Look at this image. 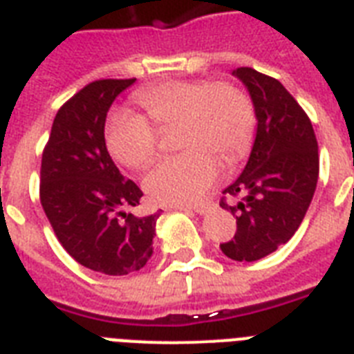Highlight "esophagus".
<instances>
[{
  "mask_svg": "<svg viewBox=\"0 0 354 354\" xmlns=\"http://www.w3.org/2000/svg\"><path fill=\"white\" fill-rule=\"evenodd\" d=\"M212 203L211 202H205V203H200V205H194V207H176V209H180V211H194L198 212V214H205V212L211 211Z\"/></svg>",
  "mask_w": 354,
  "mask_h": 354,
  "instance_id": "34e87169",
  "label": "esophagus"
}]
</instances>
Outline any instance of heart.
Segmentation results:
<instances>
[{"label": "heart", "mask_w": 354, "mask_h": 354, "mask_svg": "<svg viewBox=\"0 0 354 354\" xmlns=\"http://www.w3.org/2000/svg\"><path fill=\"white\" fill-rule=\"evenodd\" d=\"M134 102L143 116L114 112L105 145L120 165L145 169L160 152V132L176 131L182 154L169 158L145 178V191L162 205L198 202L218 176V160L234 163L249 151L257 125L254 103L229 80H171L140 88Z\"/></svg>", "instance_id": "heart-1"}]
</instances>
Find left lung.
Wrapping results in <instances>:
<instances>
[{
	"label": "left lung",
	"instance_id": "8db88e82",
	"mask_svg": "<svg viewBox=\"0 0 354 354\" xmlns=\"http://www.w3.org/2000/svg\"><path fill=\"white\" fill-rule=\"evenodd\" d=\"M232 74L251 94L258 129L245 169L220 200L236 216L234 236L220 249L231 260L254 261L297 232L317 189L320 160L311 120L278 80L251 67Z\"/></svg>",
	"mask_w": 354,
	"mask_h": 354
}]
</instances>
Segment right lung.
I'll list each match as a JSON object with an SVG mask.
<instances>
[{
  "instance_id": "right-lung-1",
  "label": "right lung",
  "mask_w": 354,
  "mask_h": 354,
  "mask_svg": "<svg viewBox=\"0 0 354 354\" xmlns=\"http://www.w3.org/2000/svg\"><path fill=\"white\" fill-rule=\"evenodd\" d=\"M136 82L96 80L63 103L43 149L39 202L57 242L91 271L123 277L152 254L160 212L134 216L142 189L125 180L105 145L112 102Z\"/></svg>"
}]
</instances>
